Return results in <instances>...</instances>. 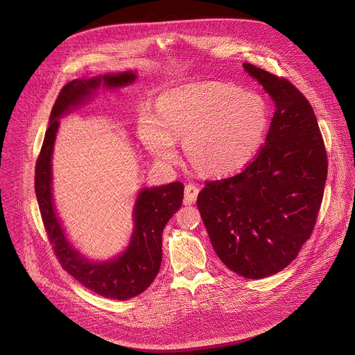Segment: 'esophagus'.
Returning a JSON list of instances; mask_svg holds the SVG:
<instances>
[{"label": "esophagus", "instance_id": "obj_1", "mask_svg": "<svg viewBox=\"0 0 355 355\" xmlns=\"http://www.w3.org/2000/svg\"><path fill=\"white\" fill-rule=\"evenodd\" d=\"M200 193V188L194 184H188L185 185V196H184V204L185 205H191L196 202L197 197Z\"/></svg>", "mask_w": 355, "mask_h": 355}]
</instances>
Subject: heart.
Listing matches in <instances>:
<instances>
[{"mask_svg": "<svg viewBox=\"0 0 355 355\" xmlns=\"http://www.w3.org/2000/svg\"><path fill=\"white\" fill-rule=\"evenodd\" d=\"M158 112L144 107L138 116V134L159 161L177 159V137H184L187 157L212 177L241 171L261 148L268 110L264 100L231 84L205 81L164 92Z\"/></svg>", "mask_w": 355, "mask_h": 355, "instance_id": "obj_1", "label": "heart"}]
</instances>
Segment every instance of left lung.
<instances>
[{
    "instance_id": "8db88e82",
    "label": "left lung",
    "mask_w": 355,
    "mask_h": 355,
    "mask_svg": "<svg viewBox=\"0 0 355 355\" xmlns=\"http://www.w3.org/2000/svg\"><path fill=\"white\" fill-rule=\"evenodd\" d=\"M243 67L275 105L266 146L243 173L207 182L197 205L221 261L258 279L284 270L310 239L328 165L317 116L302 94L268 71Z\"/></svg>"
}]
</instances>
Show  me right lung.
Segmentation results:
<instances>
[{
  "mask_svg": "<svg viewBox=\"0 0 355 355\" xmlns=\"http://www.w3.org/2000/svg\"><path fill=\"white\" fill-rule=\"evenodd\" d=\"M135 80L134 71H123L69 81L51 110L50 125L35 167V196L42 223L62 268L85 288L112 300L132 298L151 286L161 267L162 230L182 204L184 185L175 181L141 188L132 208V232L124 251L108 259H91L71 243L57 214L53 154L62 116L91 101L101 87L118 89L131 85Z\"/></svg>",
  "mask_w": 355,
  "mask_h": 355,
  "instance_id": "right-lung-1",
  "label": "right lung"
}]
</instances>
